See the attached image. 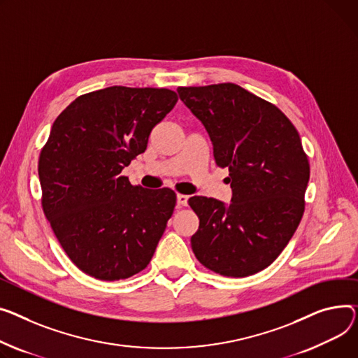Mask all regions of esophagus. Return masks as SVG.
Returning a JSON list of instances; mask_svg holds the SVG:
<instances>
[{
    "label": "esophagus",
    "mask_w": 358,
    "mask_h": 358,
    "mask_svg": "<svg viewBox=\"0 0 358 358\" xmlns=\"http://www.w3.org/2000/svg\"><path fill=\"white\" fill-rule=\"evenodd\" d=\"M177 203H178V206H187V203H188V196H185V194H177Z\"/></svg>",
    "instance_id": "esophagus-1"
}]
</instances>
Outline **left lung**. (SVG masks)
Instances as JSON below:
<instances>
[{
  "label": "left lung",
  "instance_id": "1",
  "mask_svg": "<svg viewBox=\"0 0 358 358\" xmlns=\"http://www.w3.org/2000/svg\"><path fill=\"white\" fill-rule=\"evenodd\" d=\"M180 99L206 127L214 161L229 169L231 203L188 200L200 224V264L229 278L268 268L292 239L305 210L309 162L299 134L278 106L234 83L180 86Z\"/></svg>",
  "mask_w": 358,
  "mask_h": 358
}]
</instances>
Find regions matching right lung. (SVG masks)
Masks as SVG:
<instances>
[{
    "mask_svg": "<svg viewBox=\"0 0 358 358\" xmlns=\"http://www.w3.org/2000/svg\"><path fill=\"white\" fill-rule=\"evenodd\" d=\"M177 101L165 87L110 86L80 94L56 117L38 158L41 207L86 275L127 279L151 262L177 196L132 185L121 173Z\"/></svg>",
    "mask_w": 358,
    "mask_h": 358,
    "instance_id": "right-lung-1",
    "label": "right lung"
}]
</instances>
